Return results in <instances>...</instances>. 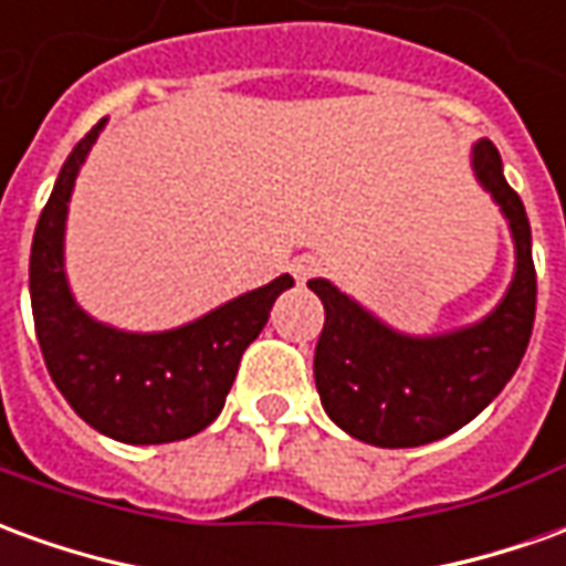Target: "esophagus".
I'll return each mask as SVG.
<instances>
[{
  "instance_id": "1",
  "label": "esophagus",
  "mask_w": 566,
  "mask_h": 566,
  "mask_svg": "<svg viewBox=\"0 0 566 566\" xmlns=\"http://www.w3.org/2000/svg\"><path fill=\"white\" fill-rule=\"evenodd\" d=\"M291 272H294L296 282H310L312 275H318V272H322V260L312 254L296 256L294 263H291Z\"/></svg>"
}]
</instances>
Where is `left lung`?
<instances>
[{"mask_svg":"<svg viewBox=\"0 0 566 566\" xmlns=\"http://www.w3.org/2000/svg\"><path fill=\"white\" fill-rule=\"evenodd\" d=\"M472 168L515 239V279L484 322L441 337H407L331 282H310L324 303L315 386L327 417L358 441L420 448L457 432L503 392L527 352L536 318L531 220L490 140L475 144Z\"/></svg>","mask_w":566,"mask_h":566,"instance_id":"8db88e82","label":"left lung"}]
</instances>
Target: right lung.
Segmentation results:
<instances>
[{"label": "right lung", "instance_id": "obj_1", "mask_svg": "<svg viewBox=\"0 0 566 566\" xmlns=\"http://www.w3.org/2000/svg\"><path fill=\"white\" fill-rule=\"evenodd\" d=\"M97 122L63 161L30 251V303L39 349L54 386L82 420L125 444H168L220 417L244 349L263 331L275 296L294 279L235 296L220 310L161 334H125L78 310L63 272L66 201Z\"/></svg>", "mask_w": 566, "mask_h": 566}]
</instances>
